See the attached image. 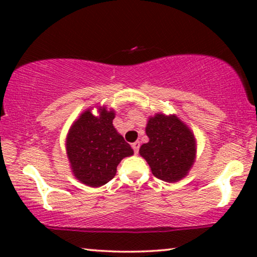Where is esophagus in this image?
Here are the masks:
<instances>
[{
	"label": "esophagus",
	"instance_id": "esophagus-1",
	"mask_svg": "<svg viewBox=\"0 0 257 257\" xmlns=\"http://www.w3.org/2000/svg\"><path fill=\"white\" fill-rule=\"evenodd\" d=\"M139 147H140V143L139 142H136V143L132 144V149H133V151H135L136 154L139 152Z\"/></svg>",
	"mask_w": 257,
	"mask_h": 257
}]
</instances>
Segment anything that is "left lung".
<instances>
[{
	"label": "left lung",
	"mask_w": 257,
	"mask_h": 257,
	"mask_svg": "<svg viewBox=\"0 0 257 257\" xmlns=\"http://www.w3.org/2000/svg\"><path fill=\"white\" fill-rule=\"evenodd\" d=\"M149 143L140 146L139 154L150 165L154 177L178 182L191 171L196 158L194 133L177 114L158 112L146 125Z\"/></svg>",
	"instance_id": "obj_1"
}]
</instances>
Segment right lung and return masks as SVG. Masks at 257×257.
I'll return each instance as SVG.
<instances>
[{
  "mask_svg": "<svg viewBox=\"0 0 257 257\" xmlns=\"http://www.w3.org/2000/svg\"><path fill=\"white\" fill-rule=\"evenodd\" d=\"M86 108L72 122L66 135L65 149L72 174L90 187L107 184L117 173V166L133 150L114 128L113 108L97 106Z\"/></svg>",
  "mask_w": 257,
  "mask_h": 257,
  "instance_id": "1",
  "label": "right lung"
}]
</instances>
